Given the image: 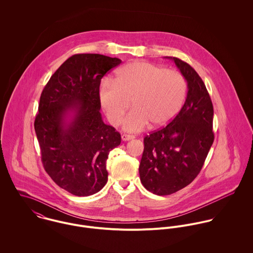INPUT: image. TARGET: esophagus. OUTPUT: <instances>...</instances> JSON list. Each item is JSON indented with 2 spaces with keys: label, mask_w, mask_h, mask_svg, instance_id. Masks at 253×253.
<instances>
[{
  "label": "esophagus",
  "mask_w": 253,
  "mask_h": 253,
  "mask_svg": "<svg viewBox=\"0 0 253 253\" xmlns=\"http://www.w3.org/2000/svg\"><path fill=\"white\" fill-rule=\"evenodd\" d=\"M122 139L124 140V141H128V140H130V139H133V136L132 135H129V134H122Z\"/></svg>",
  "instance_id": "obj_1"
}]
</instances>
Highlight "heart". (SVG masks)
Segmentation results:
<instances>
[{
    "instance_id": "1",
    "label": "heart",
    "mask_w": 253,
    "mask_h": 253,
    "mask_svg": "<svg viewBox=\"0 0 253 253\" xmlns=\"http://www.w3.org/2000/svg\"><path fill=\"white\" fill-rule=\"evenodd\" d=\"M186 93L180 73L146 61L126 64L114 80H103L98 89L100 104L113 125L121 122L131 100L134 108L123 121L128 132L140 131L149 123L153 126L169 124L180 112Z\"/></svg>"
}]
</instances>
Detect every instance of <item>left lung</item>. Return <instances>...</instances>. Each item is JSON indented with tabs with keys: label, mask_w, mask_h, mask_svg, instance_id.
Masks as SVG:
<instances>
[{
	"label": "left lung",
	"mask_w": 253,
	"mask_h": 253,
	"mask_svg": "<svg viewBox=\"0 0 253 253\" xmlns=\"http://www.w3.org/2000/svg\"><path fill=\"white\" fill-rule=\"evenodd\" d=\"M171 58L188 84L186 101L165 127L144 137L140 181L158 196L173 194L200 173L214 140L213 106L205 83L188 63Z\"/></svg>",
	"instance_id": "8db88e82"
}]
</instances>
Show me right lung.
<instances>
[{
    "mask_svg": "<svg viewBox=\"0 0 253 253\" xmlns=\"http://www.w3.org/2000/svg\"><path fill=\"white\" fill-rule=\"evenodd\" d=\"M121 62L97 53L74 54L50 77L40 97L34 126L43 169L78 197L105 186L109 152L121 144V134L102 121L98 97L101 79Z\"/></svg>",
    "mask_w": 253,
    "mask_h": 253,
    "instance_id": "add662e5",
    "label": "right lung"
}]
</instances>
